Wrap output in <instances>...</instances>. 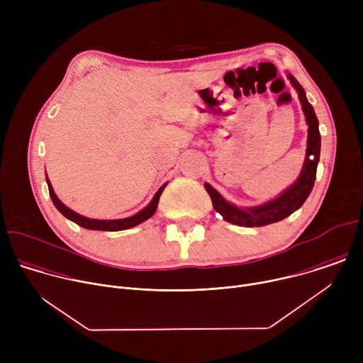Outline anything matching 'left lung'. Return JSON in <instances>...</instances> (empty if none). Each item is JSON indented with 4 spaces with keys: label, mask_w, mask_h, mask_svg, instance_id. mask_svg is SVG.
Wrapping results in <instances>:
<instances>
[{
    "label": "left lung",
    "mask_w": 363,
    "mask_h": 363,
    "mask_svg": "<svg viewBox=\"0 0 363 363\" xmlns=\"http://www.w3.org/2000/svg\"><path fill=\"white\" fill-rule=\"evenodd\" d=\"M287 79L290 80L291 86L296 89L298 94L300 105L308 128L306 157L301 172L298 178L294 181V184L286 188L279 196L255 206H237L228 202L214 186H211L208 182H205L203 186L211 196L214 210L220 213L227 223L240 227H263L273 223H279L291 216L294 211H297L313 189L318 164L320 160L319 121L313 106L310 105L306 97V91L301 87V84L290 73H287Z\"/></svg>",
    "instance_id": "left-lung-1"
}]
</instances>
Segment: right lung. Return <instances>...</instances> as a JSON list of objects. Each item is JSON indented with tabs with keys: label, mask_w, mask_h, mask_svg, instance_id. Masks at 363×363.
<instances>
[{
	"label": "right lung",
	"mask_w": 363,
	"mask_h": 363,
	"mask_svg": "<svg viewBox=\"0 0 363 363\" xmlns=\"http://www.w3.org/2000/svg\"><path fill=\"white\" fill-rule=\"evenodd\" d=\"M45 181H47V185H48V192H50V198L51 201H53L56 208L66 217L69 218L70 221L76 223L77 225L83 227V228H87V230H97V231H121V230H128V228H132V227H136L139 225L140 223L146 221L147 218H150L155 211H157L158 208V202H160V196L164 191V188L167 186V184H164L158 192L153 195V198L150 199V202L145 206L143 210H140L139 213H136L135 216L132 217H128V218H119V220H94V218H87V217H83L77 213H74L73 210H70L69 206H66L56 195L53 186H51V182L48 179V177L45 175Z\"/></svg>",
	"instance_id": "right-lung-1"
}]
</instances>
